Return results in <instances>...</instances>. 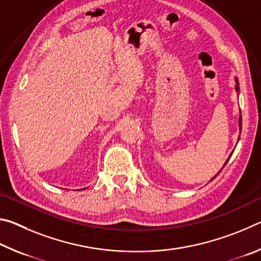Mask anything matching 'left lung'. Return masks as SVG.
Masks as SVG:
<instances>
[{"mask_svg": "<svg viewBox=\"0 0 261 261\" xmlns=\"http://www.w3.org/2000/svg\"><path fill=\"white\" fill-rule=\"evenodd\" d=\"M235 84H236V85H235V90H236V92H237V93H240V84H238V78H235ZM241 114V113H240ZM238 126H240V131L242 130V115H240V117H238ZM238 139H240V138H238ZM233 153V152H232ZM231 153V154H232ZM231 154H230V156H231ZM230 156H229L228 159H227V161L226 162H224V166H226L227 165V162L229 161V159H230ZM223 166V167H224ZM221 171V170H220ZM220 171H219V173L218 174H220ZM218 174H216L215 176H218ZM215 176H214V177L213 178H212L211 180H213L214 178H215Z\"/></svg>", "mask_w": 261, "mask_h": 261, "instance_id": "8db88e82", "label": "left lung"}]
</instances>
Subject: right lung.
I'll use <instances>...</instances> for the list:
<instances>
[{"instance_id": "add662e5", "label": "right lung", "mask_w": 261, "mask_h": 261, "mask_svg": "<svg viewBox=\"0 0 261 261\" xmlns=\"http://www.w3.org/2000/svg\"><path fill=\"white\" fill-rule=\"evenodd\" d=\"M85 189H86V188H85ZM85 189H84V190H85Z\"/></svg>"}]
</instances>
